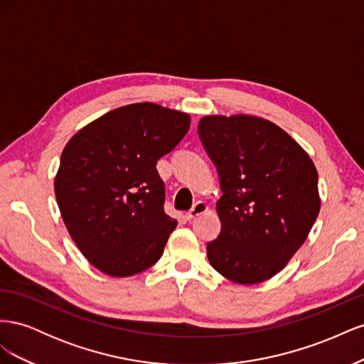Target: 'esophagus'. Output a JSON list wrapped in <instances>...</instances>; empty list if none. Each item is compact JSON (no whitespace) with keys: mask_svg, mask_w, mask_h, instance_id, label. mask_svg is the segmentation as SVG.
<instances>
[{"mask_svg":"<svg viewBox=\"0 0 364 364\" xmlns=\"http://www.w3.org/2000/svg\"><path fill=\"white\" fill-rule=\"evenodd\" d=\"M208 211V205L205 203V202H197L188 213L185 214V217H186V220H193V218H196V217H199L200 214H203V213H206Z\"/></svg>","mask_w":364,"mask_h":364,"instance_id":"esophagus-1","label":"esophagus"}]
</instances>
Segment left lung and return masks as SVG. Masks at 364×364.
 Masks as SVG:
<instances>
[{
	"label": "left lung",
	"mask_w": 364,
	"mask_h": 364,
	"mask_svg": "<svg viewBox=\"0 0 364 364\" xmlns=\"http://www.w3.org/2000/svg\"><path fill=\"white\" fill-rule=\"evenodd\" d=\"M199 136L223 196L222 230L206 245L211 266L238 284H258L285 267L321 209L317 170L297 142L272 121L209 115Z\"/></svg>",
	"instance_id": "obj_1"
}]
</instances>
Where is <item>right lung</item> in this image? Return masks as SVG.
Instances as JSON below:
<instances>
[{
  "label": "right lung",
  "mask_w": 364,
  "mask_h": 364,
  "mask_svg": "<svg viewBox=\"0 0 364 364\" xmlns=\"http://www.w3.org/2000/svg\"><path fill=\"white\" fill-rule=\"evenodd\" d=\"M190 115L135 103L97 118L65 146L54 193L71 238L94 267L132 277L161 257L178 222L164 211L156 162L179 144Z\"/></svg>",
  "instance_id": "1"
}]
</instances>
